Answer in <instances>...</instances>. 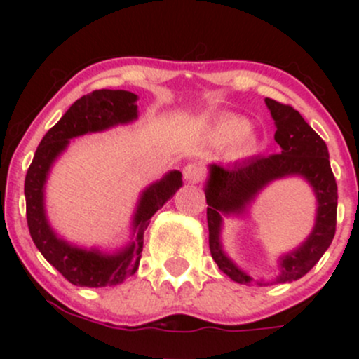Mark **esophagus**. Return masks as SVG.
Here are the masks:
<instances>
[{"label": "esophagus", "instance_id": "esophagus-1", "mask_svg": "<svg viewBox=\"0 0 359 359\" xmlns=\"http://www.w3.org/2000/svg\"><path fill=\"white\" fill-rule=\"evenodd\" d=\"M182 174H184V179L187 180V182H199V180L203 179L204 172H203V168L197 165V163H187V165L184 167Z\"/></svg>", "mask_w": 359, "mask_h": 359}]
</instances>
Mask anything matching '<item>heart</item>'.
<instances>
[{
	"instance_id": "b5f03b06",
	"label": "heart",
	"mask_w": 359,
	"mask_h": 359,
	"mask_svg": "<svg viewBox=\"0 0 359 359\" xmlns=\"http://www.w3.org/2000/svg\"><path fill=\"white\" fill-rule=\"evenodd\" d=\"M250 123L240 116H226L216 123L212 130L214 142L219 145L234 143L236 155L246 156L257 151L258 140L253 133H250Z\"/></svg>"
}]
</instances>
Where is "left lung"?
Here are the masks:
<instances>
[{
  "instance_id": "1",
  "label": "left lung",
  "mask_w": 359,
  "mask_h": 359,
  "mask_svg": "<svg viewBox=\"0 0 359 359\" xmlns=\"http://www.w3.org/2000/svg\"><path fill=\"white\" fill-rule=\"evenodd\" d=\"M265 102L277 126L275 142L278 143L280 154L234 162L229 167L211 163L205 182L209 250L212 259L222 273L245 285H265V282L250 277L222 251V216L245 212L259 191L273 180L294 175L302 177L312 187L317 199L314 229L302 245L280 257V273L273 283H285L304 277L329 248L336 233L337 184L324 140L307 125L297 109L270 97H266Z\"/></svg>"
}]
</instances>
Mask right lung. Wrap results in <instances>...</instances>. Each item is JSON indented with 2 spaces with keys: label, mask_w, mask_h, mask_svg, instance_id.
Listing matches in <instances>:
<instances>
[{
  "label": "right lung",
  "mask_w": 359,
  "mask_h": 359,
  "mask_svg": "<svg viewBox=\"0 0 359 359\" xmlns=\"http://www.w3.org/2000/svg\"><path fill=\"white\" fill-rule=\"evenodd\" d=\"M137 100V94L121 89H100L82 96L47 131L25 177L27 222L32 240L43 258L77 287H113L133 275L142 258L143 233L151 216L182 187V174L179 170L168 172L163 179L148 185L142 192L133 216V241L116 253L74 246L60 240L48 224L43 192L57 156L72 138L135 121L138 118Z\"/></svg>",
  "instance_id": "right-lung-1"
}]
</instances>
